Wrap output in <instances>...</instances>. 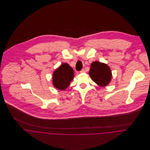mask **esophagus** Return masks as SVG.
<instances>
[{
	"label": "esophagus",
	"instance_id": "34e87169",
	"mask_svg": "<svg viewBox=\"0 0 150 150\" xmlns=\"http://www.w3.org/2000/svg\"><path fill=\"white\" fill-rule=\"evenodd\" d=\"M80 73H86V70L85 69H82L80 71Z\"/></svg>",
	"mask_w": 150,
	"mask_h": 150
}]
</instances>
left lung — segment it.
Masks as SVG:
<instances>
[{"label":"left lung","instance_id":"8db88e82","mask_svg":"<svg viewBox=\"0 0 150 150\" xmlns=\"http://www.w3.org/2000/svg\"><path fill=\"white\" fill-rule=\"evenodd\" d=\"M89 75L91 79L99 86L105 87L109 84L112 77L110 67L99 61L93 62L91 64Z\"/></svg>","mask_w":150,"mask_h":150}]
</instances>
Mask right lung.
<instances>
[{
	"label": "right lung",
	"mask_w": 150,
	"mask_h": 150,
	"mask_svg": "<svg viewBox=\"0 0 150 150\" xmlns=\"http://www.w3.org/2000/svg\"><path fill=\"white\" fill-rule=\"evenodd\" d=\"M74 79V70L69 64L64 63L56 69L52 74V84L59 90L64 91Z\"/></svg>",
	"instance_id": "add662e5"
}]
</instances>
